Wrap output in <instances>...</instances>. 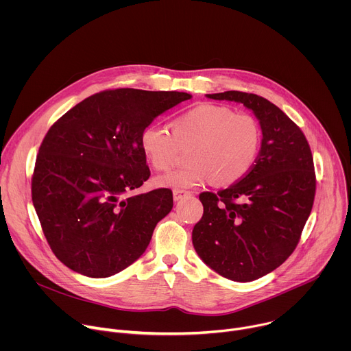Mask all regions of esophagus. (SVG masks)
<instances>
[{
    "instance_id": "34e87169",
    "label": "esophagus",
    "mask_w": 351,
    "mask_h": 351,
    "mask_svg": "<svg viewBox=\"0 0 351 351\" xmlns=\"http://www.w3.org/2000/svg\"><path fill=\"white\" fill-rule=\"evenodd\" d=\"M190 195V191H184V190H173V199L175 202H180L183 197Z\"/></svg>"
}]
</instances>
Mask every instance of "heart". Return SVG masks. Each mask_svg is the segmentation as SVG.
<instances>
[{
	"label": "heart",
	"mask_w": 351,
	"mask_h": 351,
	"mask_svg": "<svg viewBox=\"0 0 351 351\" xmlns=\"http://www.w3.org/2000/svg\"><path fill=\"white\" fill-rule=\"evenodd\" d=\"M261 141L263 132L254 117L214 104L197 106L178 117L172 133L153 123L140 134L141 152L157 171L171 169L180 149L193 147L187 167L154 180L158 187L175 190L237 183L256 165Z\"/></svg>",
	"instance_id": "b5f03b06"
}]
</instances>
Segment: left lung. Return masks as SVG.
Returning <instances> with one entry per match:
<instances>
[{
	"label": "left lung",
	"instance_id": "8db88e82",
	"mask_svg": "<svg viewBox=\"0 0 351 351\" xmlns=\"http://www.w3.org/2000/svg\"><path fill=\"white\" fill-rule=\"evenodd\" d=\"M206 95L252 111L263 141L247 176L218 194H199L204 214L193 245L221 276L252 282L282 265L300 240L315 195L311 149L300 128L264 97L233 90Z\"/></svg>",
	"mask_w": 351,
	"mask_h": 351
}]
</instances>
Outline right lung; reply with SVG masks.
I'll return each mask as SVG.
<instances>
[{
	"instance_id": "obj_1",
	"label": "right lung",
	"mask_w": 351,
	"mask_h": 351,
	"mask_svg": "<svg viewBox=\"0 0 351 351\" xmlns=\"http://www.w3.org/2000/svg\"><path fill=\"white\" fill-rule=\"evenodd\" d=\"M191 94L117 88L69 110L45 134L32 199L56 257L88 278L138 260L172 207L169 189L123 197L149 178L140 134Z\"/></svg>"
}]
</instances>
